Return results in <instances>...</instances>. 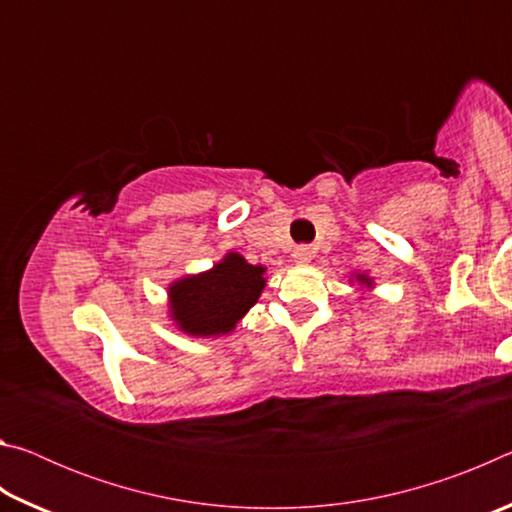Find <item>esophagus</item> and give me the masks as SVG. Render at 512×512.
Instances as JSON below:
<instances>
[{
  "instance_id": "1",
  "label": "esophagus",
  "mask_w": 512,
  "mask_h": 512,
  "mask_svg": "<svg viewBox=\"0 0 512 512\" xmlns=\"http://www.w3.org/2000/svg\"><path fill=\"white\" fill-rule=\"evenodd\" d=\"M311 257H314V250H311L309 246H298L296 250H293V262L296 264H309Z\"/></svg>"
}]
</instances>
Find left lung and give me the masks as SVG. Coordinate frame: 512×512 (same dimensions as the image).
Returning a JSON list of instances; mask_svg holds the SVG:
<instances>
[{
	"label": "left lung",
	"instance_id": "1",
	"mask_svg": "<svg viewBox=\"0 0 512 512\" xmlns=\"http://www.w3.org/2000/svg\"><path fill=\"white\" fill-rule=\"evenodd\" d=\"M357 282H361V284H366V287L370 289L372 287V280L368 275H357Z\"/></svg>",
	"mask_w": 512,
	"mask_h": 512
}]
</instances>
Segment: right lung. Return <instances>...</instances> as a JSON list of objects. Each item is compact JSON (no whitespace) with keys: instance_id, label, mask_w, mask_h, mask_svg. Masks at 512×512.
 I'll use <instances>...</instances> for the list:
<instances>
[{"instance_id":"add662e5","label":"right lung","mask_w":512,"mask_h":512,"mask_svg":"<svg viewBox=\"0 0 512 512\" xmlns=\"http://www.w3.org/2000/svg\"><path fill=\"white\" fill-rule=\"evenodd\" d=\"M266 268L228 253L210 271L187 275L169 287V309L180 332L192 336L230 334L262 296Z\"/></svg>"}]
</instances>
